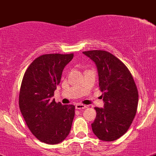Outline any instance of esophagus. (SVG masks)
Returning a JSON list of instances; mask_svg holds the SVG:
<instances>
[{"label":"esophagus","mask_w":156,"mask_h":156,"mask_svg":"<svg viewBox=\"0 0 156 156\" xmlns=\"http://www.w3.org/2000/svg\"><path fill=\"white\" fill-rule=\"evenodd\" d=\"M75 108H76V109H85L86 108L87 106L85 105L81 104V103H78V104H76V105H75Z\"/></svg>","instance_id":"esophagus-1"}]
</instances>
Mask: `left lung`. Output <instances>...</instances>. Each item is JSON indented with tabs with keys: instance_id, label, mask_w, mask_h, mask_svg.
I'll return each mask as SVG.
<instances>
[{
	"instance_id": "obj_1",
	"label": "left lung",
	"mask_w": 156,
	"mask_h": 156,
	"mask_svg": "<svg viewBox=\"0 0 156 156\" xmlns=\"http://www.w3.org/2000/svg\"><path fill=\"white\" fill-rule=\"evenodd\" d=\"M83 54L94 62L98 74L104 108H94L91 124L94 135L102 141L119 139L129 129L137 112L139 93L127 67L112 54L93 50Z\"/></svg>"
}]
</instances>
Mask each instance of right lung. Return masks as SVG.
I'll return each mask as SVG.
<instances>
[{"label":"right lung","instance_id":"obj_1","mask_svg":"<svg viewBox=\"0 0 156 156\" xmlns=\"http://www.w3.org/2000/svg\"><path fill=\"white\" fill-rule=\"evenodd\" d=\"M73 57L74 54L41 55L27 68L21 82V112L31 133L44 143H60L71 131L75 106L56 103L52 97L63 69Z\"/></svg>","mask_w":156,"mask_h":156}]
</instances>
